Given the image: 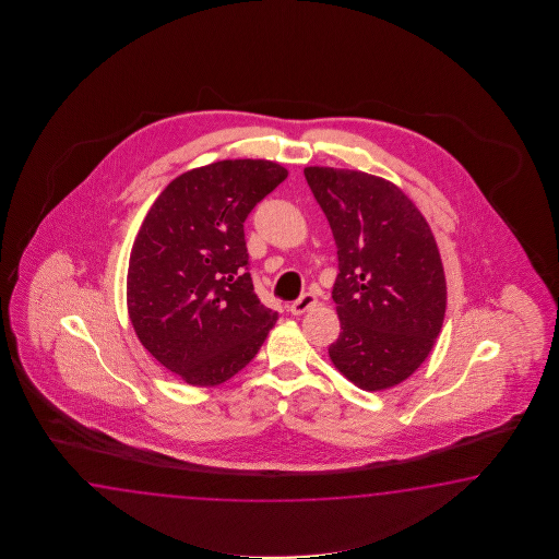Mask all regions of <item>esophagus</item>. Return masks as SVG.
<instances>
[{"label":"esophagus","instance_id":"esophagus-1","mask_svg":"<svg viewBox=\"0 0 559 559\" xmlns=\"http://www.w3.org/2000/svg\"><path fill=\"white\" fill-rule=\"evenodd\" d=\"M316 304H318V297L313 296V294H304V296H299V299H296V301L289 306V311H292L294 316H304L309 309L316 308Z\"/></svg>","mask_w":559,"mask_h":559}]
</instances>
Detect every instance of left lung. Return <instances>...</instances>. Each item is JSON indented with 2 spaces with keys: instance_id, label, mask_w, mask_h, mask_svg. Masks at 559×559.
Instances as JSON below:
<instances>
[{
  "instance_id": "8db88e82",
  "label": "left lung",
  "mask_w": 559,
  "mask_h": 559,
  "mask_svg": "<svg viewBox=\"0 0 559 559\" xmlns=\"http://www.w3.org/2000/svg\"><path fill=\"white\" fill-rule=\"evenodd\" d=\"M332 227L340 274L332 297L342 321L333 366L366 392L392 388L428 357L445 313V275L416 205L385 179L306 167Z\"/></svg>"
}]
</instances>
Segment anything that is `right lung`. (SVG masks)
I'll return each instance as SVG.
<instances>
[{"mask_svg":"<svg viewBox=\"0 0 559 559\" xmlns=\"http://www.w3.org/2000/svg\"><path fill=\"white\" fill-rule=\"evenodd\" d=\"M287 178L265 159L193 167L159 193L133 243L128 308L143 347L191 385L246 368L277 311L253 292L243 222Z\"/></svg>","mask_w":559,"mask_h":559,"instance_id":"add662e5","label":"right lung"}]
</instances>
